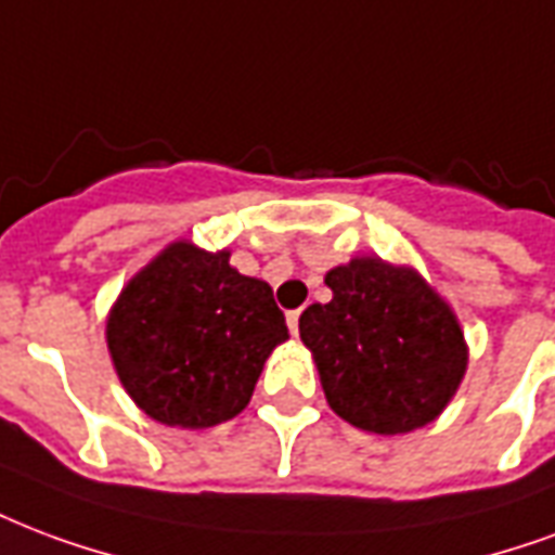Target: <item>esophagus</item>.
<instances>
[{
	"instance_id": "1",
	"label": "esophagus",
	"mask_w": 555,
	"mask_h": 555,
	"mask_svg": "<svg viewBox=\"0 0 555 555\" xmlns=\"http://www.w3.org/2000/svg\"><path fill=\"white\" fill-rule=\"evenodd\" d=\"M299 314H302V311H288V330H291V335H299Z\"/></svg>"
}]
</instances>
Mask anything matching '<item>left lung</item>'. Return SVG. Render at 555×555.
Here are the masks:
<instances>
[{
	"label": "left lung",
	"mask_w": 555,
	"mask_h": 555,
	"mask_svg": "<svg viewBox=\"0 0 555 555\" xmlns=\"http://www.w3.org/2000/svg\"><path fill=\"white\" fill-rule=\"evenodd\" d=\"M330 302L299 318L326 403L356 429L403 435L433 424L467 371L462 323L414 267L356 256L323 279Z\"/></svg>",
	"instance_id": "1"
}]
</instances>
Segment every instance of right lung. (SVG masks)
<instances>
[{
  "mask_svg": "<svg viewBox=\"0 0 555 555\" xmlns=\"http://www.w3.org/2000/svg\"><path fill=\"white\" fill-rule=\"evenodd\" d=\"M229 249L173 241L122 285L105 320L111 361L152 421L208 429L241 414L264 361L288 340L273 291Z\"/></svg>",
  "mask_w": 555,
  "mask_h": 555,
  "instance_id": "1",
  "label": "right lung"
}]
</instances>
